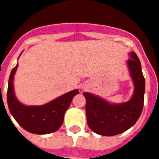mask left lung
Here are the masks:
<instances>
[{
  "label": "left lung",
  "mask_w": 159,
  "mask_h": 159,
  "mask_svg": "<svg viewBox=\"0 0 159 159\" xmlns=\"http://www.w3.org/2000/svg\"><path fill=\"white\" fill-rule=\"evenodd\" d=\"M127 66L134 83L131 99L120 104L110 103L93 94L84 92L86 99V115L88 127L102 136L121 134L134 126L143 111L145 93V79L141 63L135 52L130 53Z\"/></svg>",
  "instance_id": "1"
}]
</instances>
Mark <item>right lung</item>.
Here are the masks:
<instances>
[{
    "instance_id": "add662e5",
    "label": "right lung",
    "mask_w": 159,
    "mask_h": 159,
    "mask_svg": "<svg viewBox=\"0 0 159 159\" xmlns=\"http://www.w3.org/2000/svg\"><path fill=\"white\" fill-rule=\"evenodd\" d=\"M18 64L12 70L8 80L7 101L11 115L22 128L32 134H46L57 131L64 122V114L73 97L79 94V91L73 90L44 105H24L14 94L13 79Z\"/></svg>"
}]
</instances>
